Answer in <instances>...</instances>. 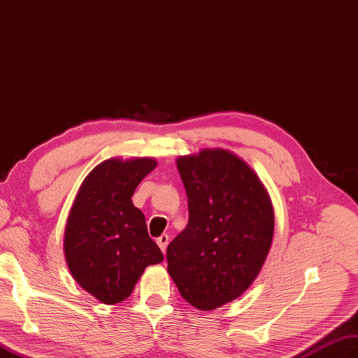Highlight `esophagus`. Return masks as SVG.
<instances>
[{
	"mask_svg": "<svg viewBox=\"0 0 358 358\" xmlns=\"http://www.w3.org/2000/svg\"><path fill=\"white\" fill-rule=\"evenodd\" d=\"M168 243H169V236L168 234H162L159 239H157V245H159V248L163 251V252H166V246H168Z\"/></svg>",
	"mask_w": 358,
	"mask_h": 358,
	"instance_id": "1",
	"label": "esophagus"
}]
</instances>
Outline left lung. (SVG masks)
<instances>
[{
    "label": "left lung",
    "instance_id": "obj_1",
    "mask_svg": "<svg viewBox=\"0 0 358 358\" xmlns=\"http://www.w3.org/2000/svg\"><path fill=\"white\" fill-rule=\"evenodd\" d=\"M189 224L168 246V272L201 311L239 298L257 278L273 239V207L250 164L224 148L180 155Z\"/></svg>",
    "mask_w": 358,
    "mask_h": 358
}]
</instances>
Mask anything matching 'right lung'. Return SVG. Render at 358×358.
I'll list each match as a JSON object with an SVG mask.
<instances>
[{"label": "right lung", "instance_id": "1", "mask_svg": "<svg viewBox=\"0 0 358 358\" xmlns=\"http://www.w3.org/2000/svg\"><path fill=\"white\" fill-rule=\"evenodd\" d=\"M155 166L152 157L107 159L87 173L72 203L63 241L66 264L80 287L103 304L122 302L145 268L163 262L131 201Z\"/></svg>", "mask_w": 358, "mask_h": 358}]
</instances>
